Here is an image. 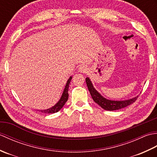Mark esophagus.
Segmentation results:
<instances>
[{"label":"esophagus","mask_w":157,"mask_h":157,"mask_svg":"<svg viewBox=\"0 0 157 157\" xmlns=\"http://www.w3.org/2000/svg\"><path fill=\"white\" fill-rule=\"evenodd\" d=\"M86 71H87V67L85 65H81L78 68V71L80 73H86Z\"/></svg>","instance_id":"1"}]
</instances>
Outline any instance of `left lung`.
Listing matches in <instances>:
<instances>
[{
    "instance_id": "1",
    "label": "left lung",
    "mask_w": 157,
    "mask_h": 157,
    "mask_svg": "<svg viewBox=\"0 0 157 157\" xmlns=\"http://www.w3.org/2000/svg\"><path fill=\"white\" fill-rule=\"evenodd\" d=\"M86 82L93 101L106 111H115V110L125 108L126 106L134 103L138 98V96H136V97L128 100H125V101H112V100H109L103 97L94 88L90 79L89 78H86Z\"/></svg>"
}]
</instances>
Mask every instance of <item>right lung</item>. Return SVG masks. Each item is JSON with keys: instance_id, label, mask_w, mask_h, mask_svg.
Masks as SVG:
<instances>
[{"instance_id": "add662e5", "label": "right lung", "mask_w": 157, "mask_h": 157, "mask_svg": "<svg viewBox=\"0 0 157 157\" xmlns=\"http://www.w3.org/2000/svg\"><path fill=\"white\" fill-rule=\"evenodd\" d=\"M71 79H72V76L70 77V78L68 79L67 82L66 83L64 90L63 92L61 97L59 99V101L56 102V104H55L54 106H52V107L49 109H44V110H39L40 112L46 113V114H51V113H55L58 112L63 108V106H64L65 102L67 101L68 98H69L68 90H69V86L70 82H71Z\"/></svg>"}]
</instances>
